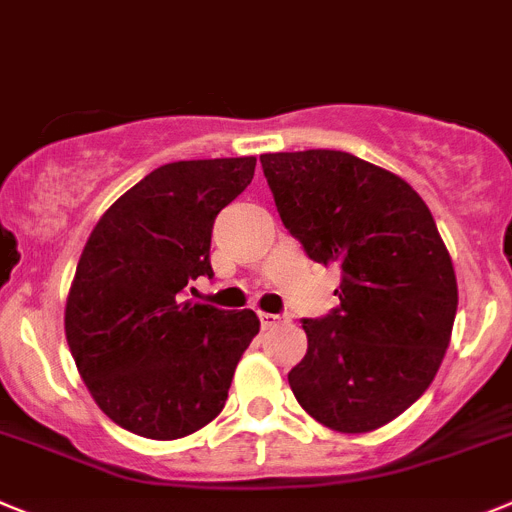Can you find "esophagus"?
I'll return each instance as SVG.
<instances>
[{
	"label": "esophagus",
	"mask_w": 512,
	"mask_h": 512,
	"mask_svg": "<svg viewBox=\"0 0 512 512\" xmlns=\"http://www.w3.org/2000/svg\"><path fill=\"white\" fill-rule=\"evenodd\" d=\"M283 321H288V319H285V316H278V313H265V311H260V324H262V329H273V326L283 324Z\"/></svg>",
	"instance_id": "esophagus-1"
}]
</instances>
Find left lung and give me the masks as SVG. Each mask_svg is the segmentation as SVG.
<instances>
[{"label": "left lung", "instance_id": "8db88e82", "mask_svg": "<svg viewBox=\"0 0 512 512\" xmlns=\"http://www.w3.org/2000/svg\"><path fill=\"white\" fill-rule=\"evenodd\" d=\"M285 227L308 257L342 267L339 308L306 319L288 372L303 411L367 434L434 382L457 316V275L423 199L400 176L342 150L260 155Z\"/></svg>", "mask_w": 512, "mask_h": 512}]
</instances>
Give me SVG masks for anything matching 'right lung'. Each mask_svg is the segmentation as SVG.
Segmentation results:
<instances>
[{"label":"right lung","mask_w":512,"mask_h":512,"mask_svg":"<svg viewBox=\"0 0 512 512\" xmlns=\"http://www.w3.org/2000/svg\"><path fill=\"white\" fill-rule=\"evenodd\" d=\"M257 158L178 160L122 193L91 229L66 298V339L91 398L117 426L173 441L214 421L257 313L181 301L209 262L216 214Z\"/></svg>","instance_id":"1"}]
</instances>
